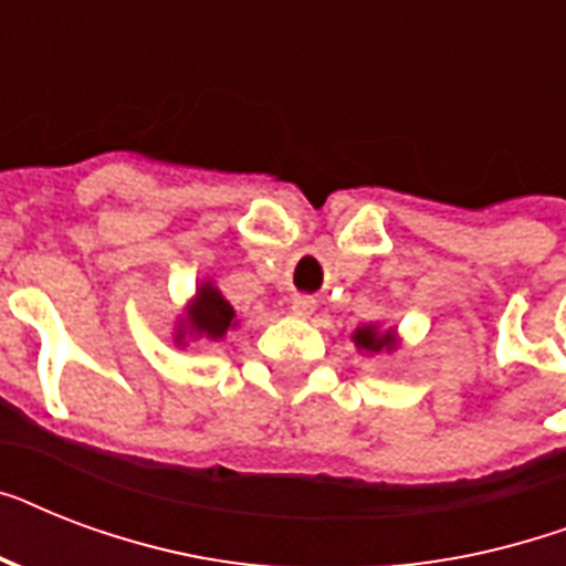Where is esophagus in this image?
<instances>
[{"instance_id": "esophagus-1", "label": "esophagus", "mask_w": 566, "mask_h": 566, "mask_svg": "<svg viewBox=\"0 0 566 566\" xmlns=\"http://www.w3.org/2000/svg\"><path fill=\"white\" fill-rule=\"evenodd\" d=\"M291 311L296 317H311V314H314V300H311V296H293Z\"/></svg>"}]
</instances>
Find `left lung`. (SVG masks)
Wrapping results in <instances>:
<instances>
[{
    "label": "left lung",
    "mask_w": 566,
    "mask_h": 566,
    "mask_svg": "<svg viewBox=\"0 0 566 566\" xmlns=\"http://www.w3.org/2000/svg\"><path fill=\"white\" fill-rule=\"evenodd\" d=\"M355 344L361 346V349H370V353H381L390 346V332L387 335H378L373 326H364L355 332Z\"/></svg>",
    "instance_id": "8db88e82"
}]
</instances>
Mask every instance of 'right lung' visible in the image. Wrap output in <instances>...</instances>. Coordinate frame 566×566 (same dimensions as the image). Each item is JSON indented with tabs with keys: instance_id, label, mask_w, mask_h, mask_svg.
<instances>
[{
	"instance_id": "add662e5",
	"label": "right lung",
	"mask_w": 566,
	"mask_h": 566,
	"mask_svg": "<svg viewBox=\"0 0 566 566\" xmlns=\"http://www.w3.org/2000/svg\"><path fill=\"white\" fill-rule=\"evenodd\" d=\"M231 319H234V308L222 300L217 287L202 284V287H199V296H196L193 311H190V323H193L196 332H205V335L217 340V337H222L229 332Z\"/></svg>"
}]
</instances>
